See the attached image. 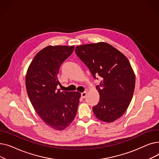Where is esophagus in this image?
Returning a JSON list of instances; mask_svg holds the SVG:
<instances>
[{
    "instance_id": "1",
    "label": "esophagus",
    "mask_w": 159,
    "mask_h": 159,
    "mask_svg": "<svg viewBox=\"0 0 159 159\" xmlns=\"http://www.w3.org/2000/svg\"><path fill=\"white\" fill-rule=\"evenodd\" d=\"M86 95H87V92H86V91H84V92L81 93V97H82V98H84L86 97Z\"/></svg>"
}]
</instances>
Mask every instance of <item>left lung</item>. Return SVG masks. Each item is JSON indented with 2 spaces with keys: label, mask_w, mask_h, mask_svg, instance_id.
<instances>
[{
  "label": "left lung",
  "mask_w": 159,
  "mask_h": 159,
  "mask_svg": "<svg viewBox=\"0 0 159 159\" xmlns=\"http://www.w3.org/2000/svg\"><path fill=\"white\" fill-rule=\"evenodd\" d=\"M75 53L95 79H102L96 87L100 100L93 107L95 116L107 123L118 119L128 109L135 89V75L128 59L103 42L78 46Z\"/></svg>",
  "instance_id": "1"
}]
</instances>
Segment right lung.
I'll return each mask as SVG.
<instances>
[{
	"label": "right lung",
	"mask_w": 159,
	"mask_h": 159,
	"mask_svg": "<svg viewBox=\"0 0 159 159\" xmlns=\"http://www.w3.org/2000/svg\"><path fill=\"white\" fill-rule=\"evenodd\" d=\"M75 46H48L33 58L26 75V87L31 103L48 126L63 130L76 115L78 91H61L57 75L61 65L73 53Z\"/></svg>",
	"instance_id": "1"
}]
</instances>
